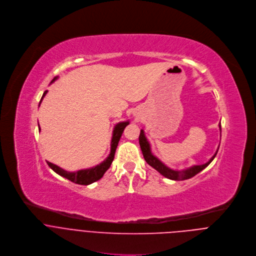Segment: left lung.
<instances>
[{
  "label": "left lung",
  "instance_id": "left-lung-1",
  "mask_svg": "<svg viewBox=\"0 0 256 256\" xmlns=\"http://www.w3.org/2000/svg\"><path fill=\"white\" fill-rule=\"evenodd\" d=\"M219 128L221 131V123L219 124ZM139 144H140V148H141L142 154H143L145 162L150 166L156 170L160 174H162L164 176H166L170 180H188V178L194 176L196 174L202 172L204 168H206L213 162V160L215 158V156H217V152H218V150H217L215 154L212 156V158L205 164L192 166H190L186 170H172L168 166H166L164 164H162L156 156H153V153L151 152L150 144H149L147 138L145 137L144 130H142V129H141L140 135H139Z\"/></svg>",
  "mask_w": 256,
  "mask_h": 256
}]
</instances>
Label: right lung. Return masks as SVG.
Wrapping results in <instances>:
<instances>
[{
  "label": "right lung",
  "mask_w": 256,
  "mask_h": 256,
  "mask_svg": "<svg viewBox=\"0 0 256 256\" xmlns=\"http://www.w3.org/2000/svg\"><path fill=\"white\" fill-rule=\"evenodd\" d=\"M58 78H54L52 80L54 82ZM47 94V90H45L43 92V96L40 100V103L41 100H43L44 96ZM129 125V121H125V122H120L118 124L115 125L114 127V130H113V135H112V140H111V151H110V154L109 156L103 162H100V164L94 166V168H86V170H78V172H66L64 170H62V168L51 164L49 162H47V164L48 166L54 172H56L58 174L68 178V180L74 182V184H82V186H88V184H90L96 180H98L100 178H103L104 174L109 170V168L111 166V164L113 162L114 160V156H115V152H116V148L118 146V143H119V140L122 136V133L125 129V127ZM39 126V125H38ZM40 130V128H39Z\"/></svg>",
  "instance_id": "1"
}]
</instances>
